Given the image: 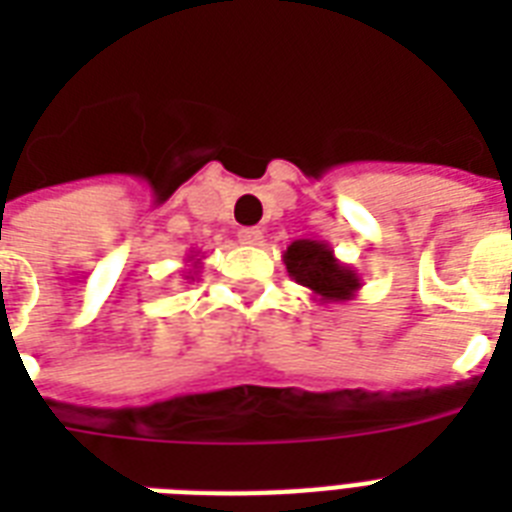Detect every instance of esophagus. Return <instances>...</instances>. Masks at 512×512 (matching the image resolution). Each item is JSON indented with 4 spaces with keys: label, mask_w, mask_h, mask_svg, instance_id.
Returning <instances> with one entry per match:
<instances>
[{
    "label": "esophagus",
    "mask_w": 512,
    "mask_h": 512,
    "mask_svg": "<svg viewBox=\"0 0 512 512\" xmlns=\"http://www.w3.org/2000/svg\"><path fill=\"white\" fill-rule=\"evenodd\" d=\"M239 241L249 244V247H257V244H263V231L260 228H241Z\"/></svg>",
    "instance_id": "34e87169"
}]
</instances>
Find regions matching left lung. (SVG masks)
I'll return each mask as SVG.
<instances>
[{
  "label": "left lung",
  "mask_w": 512,
  "mask_h": 512,
  "mask_svg": "<svg viewBox=\"0 0 512 512\" xmlns=\"http://www.w3.org/2000/svg\"><path fill=\"white\" fill-rule=\"evenodd\" d=\"M287 273L300 284L311 289L313 300L324 303H348L364 287V281L350 265L340 263L335 249L327 241L297 239L284 252Z\"/></svg>",
  "instance_id": "8db88e82"
}]
</instances>
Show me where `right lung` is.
Wrapping results in <instances>:
<instances>
[{"label":"right lung","instance_id":"add662e5","mask_svg":"<svg viewBox=\"0 0 512 512\" xmlns=\"http://www.w3.org/2000/svg\"><path fill=\"white\" fill-rule=\"evenodd\" d=\"M188 263H191V268H193V276H196V268H199V265H201V257L191 255V257H188ZM193 276H185V279H193Z\"/></svg>","mask_w":512,"mask_h":512}]
</instances>
